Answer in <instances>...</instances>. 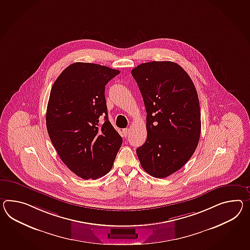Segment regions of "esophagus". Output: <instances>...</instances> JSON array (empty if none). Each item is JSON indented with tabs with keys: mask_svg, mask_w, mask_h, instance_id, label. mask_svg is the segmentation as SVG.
<instances>
[{
	"mask_svg": "<svg viewBox=\"0 0 250 250\" xmlns=\"http://www.w3.org/2000/svg\"><path fill=\"white\" fill-rule=\"evenodd\" d=\"M127 133L128 128H125V129H123V134H124V136H125V137L127 135Z\"/></svg>",
	"mask_w": 250,
	"mask_h": 250,
	"instance_id": "obj_1",
	"label": "esophagus"
}]
</instances>
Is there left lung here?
<instances>
[{
	"mask_svg": "<svg viewBox=\"0 0 250 250\" xmlns=\"http://www.w3.org/2000/svg\"><path fill=\"white\" fill-rule=\"evenodd\" d=\"M146 110V142L136 149L143 169L155 178L180 170L198 146L201 109L189 75L171 61H152L132 69Z\"/></svg>",
	"mask_w": 250,
	"mask_h": 250,
	"instance_id": "obj_1",
	"label": "left lung"
}]
</instances>
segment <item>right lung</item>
Returning <instances> with one entry per match:
<instances>
[{"mask_svg":"<svg viewBox=\"0 0 250 250\" xmlns=\"http://www.w3.org/2000/svg\"><path fill=\"white\" fill-rule=\"evenodd\" d=\"M119 70L94 63L66 67L51 87L46 113L49 138L67 168L97 180L112 169L122 146L107 117L104 86ZM105 116L103 124L99 117Z\"/></svg>","mask_w":250,"mask_h":250,"instance_id":"obj_1","label":"right lung"}]
</instances>
